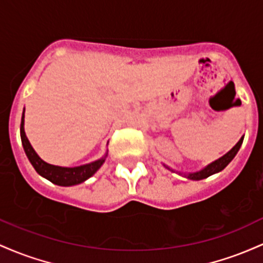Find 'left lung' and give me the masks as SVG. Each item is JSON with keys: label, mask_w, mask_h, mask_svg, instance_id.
Returning <instances> with one entry per match:
<instances>
[{"label": "left lung", "mask_w": 263, "mask_h": 263, "mask_svg": "<svg viewBox=\"0 0 263 263\" xmlns=\"http://www.w3.org/2000/svg\"><path fill=\"white\" fill-rule=\"evenodd\" d=\"M242 141H243V137L241 138L240 140H238V143L236 144V145L232 147L231 150H230L229 153H226L225 155L221 156L220 159H217V160L212 161L211 164H209L208 166L203 167L202 170L200 171H196V173H189V174H184L185 178L190 179V180H202V179H206L209 178V176L214 175V174L219 173V171L223 170L227 165L230 164V161L232 160V159L235 158L236 154H237V152L240 150L241 145H242ZM165 167H167V169L171 170L169 166H166V165H164Z\"/></svg>", "instance_id": "1"}]
</instances>
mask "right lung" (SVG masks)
Here are the masks:
<instances>
[{"label": "right lung", "mask_w": 263, "mask_h": 263, "mask_svg": "<svg viewBox=\"0 0 263 263\" xmlns=\"http://www.w3.org/2000/svg\"><path fill=\"white\" fill-rule=\"evenodd\" d=\"M23 125H25V110H23L22 113V120H21L20 129L23 149H25L26 155H27L28 160L31 161L34 170H36L41 176H43L44 179L49 180V181L55 185H60V186H72V185L81 184V182L89 179L90 176H93L94 174L98 171L99 167L102 166L103 163H104L105 158H107V154H105L102 159H99V160L74 167H63L51 165L46 163V161H43L42 159L37 155V153L34 152V149L32 147L31 144H29L27 137H26L25 126Z\"/></svg>", "instance_id": "add662e5"}]
</instances>
